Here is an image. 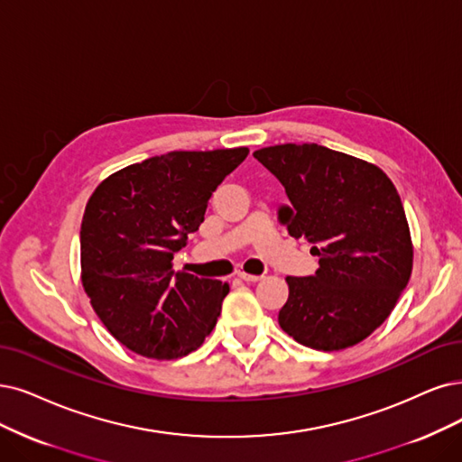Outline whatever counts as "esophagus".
<instances>
[{
	"mask_svg": "<svg viewBox=\"0 0 462 462\" xmlns=\"http://www.w3.org/2000/svg\"><path fill=\"white\" fill-rule=\"evenodd\" d=\"M240 280H244V282H259L263 276H254V274H247V272H240Z\"/></svg>",
	"mask_w": 462,
	"mask_h": 462,
	"instance_id": "esophagus-1",
	"label": "esophagus"
}]
</instances>
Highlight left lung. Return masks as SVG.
<instances>
[{
  "mask_svg": "<svg viewBox=\"0 0 462 462\" xmlns=\"http://www.w3.org/2000/svg\"><path fill=\"white\" fill-rule=\"evenodd\" d=\"M291 205L278 220L312 244L314 276H287L280 328L323 352L354 346L394 310L413 268V245L396 186L383 171L319 144L253 152Z\"/></svg>",
  "mask_w": 462,
  "mask_h": 462,
  "instance_id": "1",
  "label": "left lung"
}]
</instances>
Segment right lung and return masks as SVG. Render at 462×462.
<instances>
[{"mask_svg": "<svg viewBox=\"0 0 462 462\" xmlns=\"http://www.w3.org/2000/svg\"><path fill=\"white\" fill-rule=\"evenodd\" d=\"M247 153L169 152L117 171L89 198L79 230L81 283L100 321L129 350L173 360L213 331L228 283L175 272L173 254Z\"/></svg>", "mask_w": 462, "mask_h": 462, "instance_id": "1", "label": "right lung"}]
</instances>
